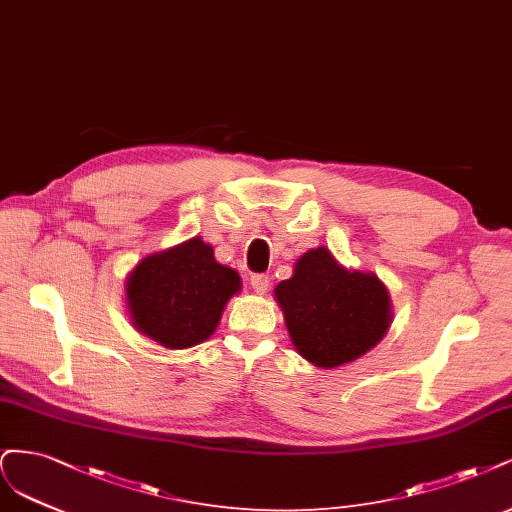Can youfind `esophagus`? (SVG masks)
<instances>
[{
    "instance_id": "obj_1",
    "label": "esophagus",
    "mask_w": 512,
    "mask_h": 512,
    "mask_svg": "<svg viewBox=\"0 0 512 512\" xmlns=\"http://www.w3.org/2000/svg\"><path fill=\"white\" fill-rule=\"evenodd\" d=\"M268 285H270V278L266 274H253L251 276V287L257 295H263L268 291Z\"/></svg>"
}]
</instances>
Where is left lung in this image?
<instances>
[{
  "instance_id": "left-lung-1",
  "label": "left lung",
  "mask_w": 512,
  "mask_h": 512,
  "mask_svg": "<svg viewBox=\"0 0 512 512\" xmlns=\"http://www.w3.org/2000/svg\"><path fill=\"white\" fill-rule=\"evenodd\" d=\"M274 295L295 351L317 368L351 364L391 325L389 291L378 276L346 270L325 246L304 253Z\"/></svg>"
}]
</instances>
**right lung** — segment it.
<instances>
[{
    "instance_id": "1",
    "label": "right lung",
    "mask_w": 512,
    "mask_h": 512,
    "mask_svg": "<svg viewBox=\"0 0 512 512\" xmlns=\"http://www.w3.org/2000/svg\"><path fill=\"white\" fill-rule=\"evenodd\" d=\"M238 291V272L221 266L200 236L144 257L125 285L131 323L166 349L208 340Z\"/></svg>"
}]
</instances>
